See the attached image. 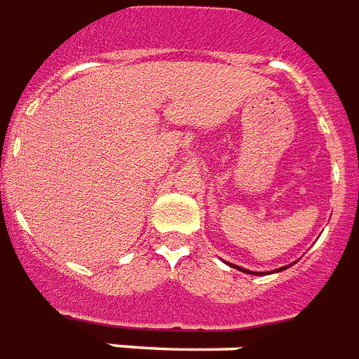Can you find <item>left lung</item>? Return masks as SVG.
<instances>
[{"mask_svg": "<svg viewBox=\"0 0 359 359\" xmlns=\"http://www.w3.org/2000/svg\"><path fill=\"white\" fill-rule=\"evenodd\" d=\"M230 266H232V264H230ZM289 266H293V264H287V266L278 268V270H274V272H281V270H285V268H289ZM233 268H236V270H241V272H245V274H253V276L264 274V272H249V270H245V268H241V266H233Z\"/></svg>", "mask_w": 359, "mask_h": 359, "instance_id": "8db88e82", "label": "left lung"}]
</instances>
